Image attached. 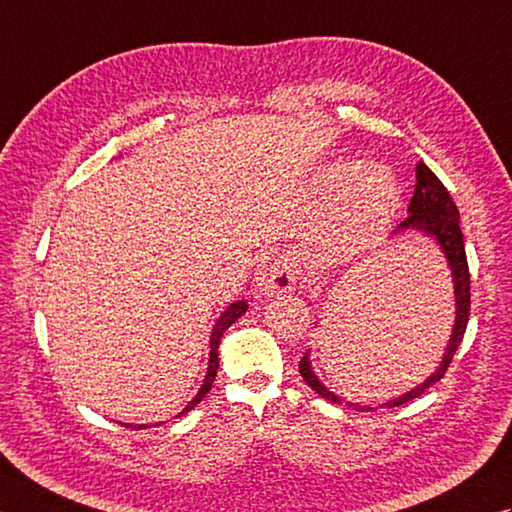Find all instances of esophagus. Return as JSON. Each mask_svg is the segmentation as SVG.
Segmentation results:
<instances>
[{
    "label": "esophagus",
    "instance_id": "1",
    "mask_svg": "<svg viewBox=\"0 0 512 512\" xmlns=\"http://www.w3.org/2000/svg\"><path fill=\"white\" fill-rule=\"evenodd\" d=\"M295 274L285 256H267L260 260L256 271V289L263 295H274L293 287Z\"/></svg>",
    "mask_w": 512,
    "mask_h": 512
}]
</instances>
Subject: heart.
<instances>
[{
	"label": "heart",
	"instance_id": "obj_1",
	"mask_svg": "<svg viewBox=\"0 0 512 512\" xmlns=\"http://www.w3.org/2000/svg\"><path fill=\"white\" fill-rule=\"evenodd\" d=\"M322 201L331 206L326 247L335 254L357 252L377 241L399 208V188L385 168L335 166L322 181Z\"/></svg>",
	"mask_w": 512,
	"mask_h": 512
}]
</instances>
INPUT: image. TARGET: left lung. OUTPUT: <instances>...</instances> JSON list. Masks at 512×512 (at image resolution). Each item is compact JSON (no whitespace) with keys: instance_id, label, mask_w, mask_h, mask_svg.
Instances as JSON below:
<instances>
[{"instance_id":"left-lung-1","label":"left lung","mask_w":512,"mask_h":512,"mask_svg":"<svg viewBox=\"0 0 512 512\" xmlns=\"http://www.w3.org/2000/svg\"><path fill=\"white\" fill-rule=\"evenodd\" d=\"M407 212L410 214H407V219L401 221V225L396 227V232L418 230L425 236H431L440 245L442 254H445V258H447L449 269H451V278H453V293H456V324H453L445 357H442L436 372L431 374L425 383L416 385L414 390L399 396V399L383 403L381 407H399L407 401H414L425 390H429L436 381L445 377L449 363L462 342L464 331H467L469 311H471V274H469L467 252H464V236L460 230V212L456 208V203H453L449 190L442 186V181L434 173H431V170L423 162H418V166H416V188H414V197L410 201V208H407ZM300 374H302V379L322 396V399L331 401V403H342L339 396H335L320 379H317V374L311 368L309 352H304V357L300 359ZM348 405L357 407L355 403H348ZM361 410L368 412V410H372V407H361Z\"/></svg>"}]
</instances>
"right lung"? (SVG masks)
<instances>
[{
  "label": "right lung",
  "instance_id": "1",
  "mask_svg": "<svg viewBox=\"0 0 512 512\" xmlns=\"http://www.w3.org/2000/svg\"><path fill=\"white\" fill-rule=\"evenodd\" d=\"M247 311V302L245 300H238V302H234V304H230L227 306V309L221 313V317L217 320V324H214V328H212V335H210V361H208V374H206V379H203V385H201V390L197 392V396L195 399H192L186 407H184V412H179V416L181 414H186V412H190L192 407H195L203 396H206L208 392H210V388H212V383H214V377H217V370H219V342H221V337H223V333L227 331V328H230L238 317H241L243 313ZM124 427H133V425H124ZM135 429H146V425H135Z\"/></svg>",
  "mask_w": 512,
  "mask_h": 512
}]
</instances>
